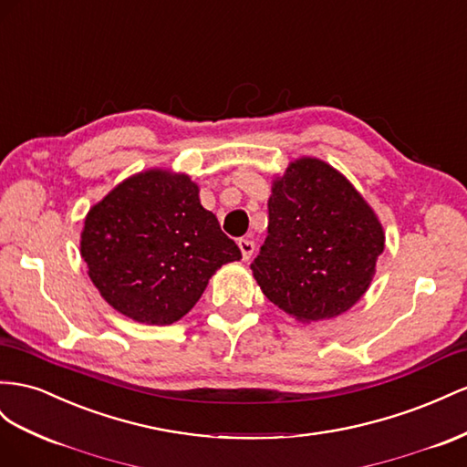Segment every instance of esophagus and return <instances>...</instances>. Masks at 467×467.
Returning a JSON list of instances; mask_svg holds the SVG:
<instances>
[{
    "label": "esophagus",
    "mask_w": 467,
    "mask_h": 467,
    "mask_svg": "<svg viewBox=\"0 0 467 467\" xmlns=\"http://www.w3.org/2000/svg\"><path fill=\"white\" fill-rule=\"evenodd\" d=\"M237 245H239V249H242V257H244V261H249L251 259V255H254V251H255V242H251V239H239L237 242Z\"/></svg>",
    "instance_id": "34e87169"
}]
</instances>
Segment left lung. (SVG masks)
Segmentation results:
<instances>
[{
    "mask_svg": "<svg viewBox=\"0 0 467 467\" xmlns=\"http://www.w3.org/2000/svg\"><path fill=\"white\" fill-rule=\"evenodd\" d=\"M383 247L381 223L356 188L326 162L300 159L273 182L267 239L251 269L273 305L317 322L356 305Z\"/></svg>",
    "mask_w": 467,
    "mask_h": 467,
    "instance_id": "1",
    "label": "left lung"
}]
</instances>
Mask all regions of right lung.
Instances as JSON below:
<instances>
[{
    "label": "right lung",
    "instance_id": "1",
    "mask_svg": "<svg viewBox=\"0 0 467 467\" xmlns=\"http://www.w3.org/2000/svg\"><path fill=\"white\" fill-rule=\"evenodd\" d=\"M88 275L125 317L167 326L202 296L223 263L242 259L186 174L131 176L88 212L80 244Z\"/></svg>",
    "mask_w": 467,
    "mask_h": 467
}]
</instances>
